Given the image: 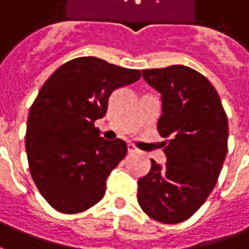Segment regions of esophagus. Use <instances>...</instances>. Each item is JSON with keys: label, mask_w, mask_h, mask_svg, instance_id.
Wrapping results in <instances>:
<instances>
[{"label": "esophagus", "mask_w": 249, "mask_h": 249, "mask_svg": "<svg viewBox=\"0 0 249 249\" xmlns=\"http://www.w3.org/2000/svg\"><path fill=\"white\" fill-rule=\"evenodd\" d=\"M128 152H129V154H139L140 149H137L133 144H128Z\"/></svg>", "instance_id": "obj_1"}]
</instances>
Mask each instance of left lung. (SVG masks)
Segmentation results:
<instances>
[{
    "instance_id": "8db88e82",
    "label": "left lung",
    "mask_w": 249,
    "mask_h": 249,
    "mask_svg": "<svg viewBox=\"0 0 249 249\" xmlns=\"http://www.w3.org/2000/svg\"><path fill=\"white\" fill-rule=\"evenodd\" d=\"M142 78L161 94L158 130L167 156L152 159L149 173L137 180L144 213L163 224L194 214L217 183L228 151V119L213 85L198 71L175 64L142 70Z\"/></svg>"
}]
</instances>
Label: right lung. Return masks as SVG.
Returning <instances> with one entry per match:
<instances>
[{"label": "right lung", "mask_w": 249, "mask_h": 249, "mask_svg": "<svg viewBox=\"0 0 249 249\" xmlns=\"http://www.w3.org/2000/svg\"><path fill=\"white\" fill-rule=\"evenodd\" d=\"M140 70L82 56L62 64L29 109L25 135L35 185L55 210L74 214L105 196L107 179L126 155L121 139L100 137L94 121L116 89L140 79Z\"/></svg>", "instance_id": "add662e5"}]
</instances>
